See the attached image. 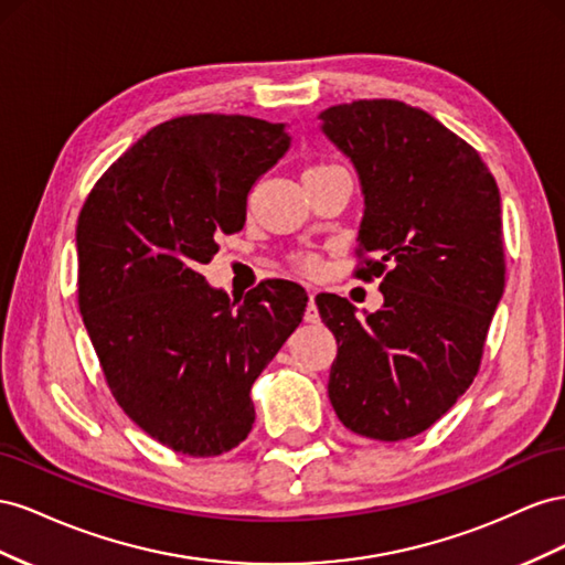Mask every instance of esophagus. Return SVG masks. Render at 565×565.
<instances>
[{"instance_id":"esophagus-1","label":"esophagus","mask_w":565,"mask_h":565,"mask_svg":"<svg viewBox=\"0 0 565 565\" xmlns=\"http://www.w3.org/2000/svg\"><path fill=\"white\" fill-rule=\"evenodd\" d=\"M305 321H308V324H317V321H319V312H317L312 294H310V300H308V308H305Z\"/></svg>"}]
</instances>
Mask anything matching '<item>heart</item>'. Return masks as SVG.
Here are the masks:
<instances>
[{
    "instance_id": "b5f03b06",
    "label": "heart",
    "mask_w": 565,
    "mask_h": 565,
    "mask_svg": "<svg viewBox=\"0 0 565 565\" xmlns=\"http://www.w3.org/2000/svg\"><path fill=\"white\" fill-rule=\"evenodd\" d=\"M329 168H335V166H329V163L310 166L308 170L302 172V177H305V174L321 172V170H329ZM291 263H294L296 269H300V271H305V274H315V271L319 269V257H317L315 253H310V250H298V253H294V255H291Z\"/></svg>"
}]
</instances>
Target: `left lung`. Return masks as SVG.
I'll list each match as a JSON object with an SVG mask.
<instances>
[{"label": "left lung", "instance_id": "1", "mask_svg": "<svg viewBox=\"0 0 565 565\" xmlns=\"http://www.w3.org/2000/svg\"><path fill=\"white\" fill-rule=\"evenodd\" d=\"M360 174L358 277H381L383 308L358 319L317 296L338 354L329 399L343 426L383 443L430 428L473 383L504 294L502 203L492 172L426 110L395 99L319 116Z\"/></svg>", "mask_w": 565, "mask_h": 565}]
</instances>
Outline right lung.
<instances>
[{"label": "right lung", "mask_w": 565, "mask_h": 565, "mask_svg": "<svg viewBox=\"0 0 565 565\" xmlns=\"http://www.w3.org/2000/svg\"><path fill=\"white\" fill-rule=\"evenodd\" d=\"M291 147L284 122L199 113L156 125L94 184L77 217V302L108 388L153 440L230 452L250 388L302 321L308 294L267 279L244 300L199 271L244 230L253 184Z\"/></svg>", "instance_id": "obj_1"}]
</instances>
